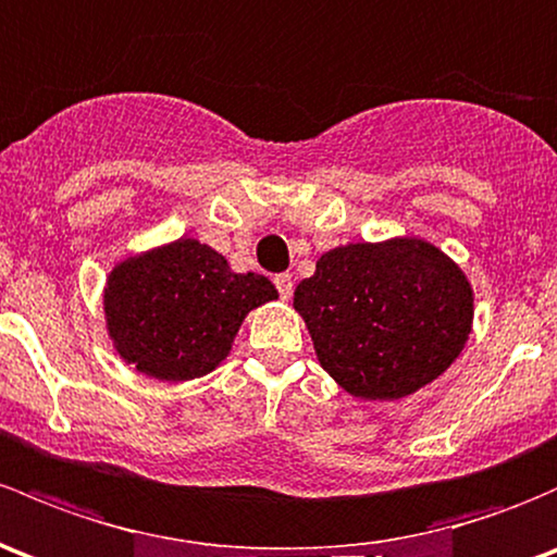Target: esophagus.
<instances>
[{
	"label": "esophagus",
	"instance_id": "1",
	"mask_svg": "<svg viewBox=\"0 0 557 557\" xmlns=\"http://www.w3.org/2000/svg\"><path fill=\"white\" fill-rule=\"evenodd\" d=\"M274 285H277L280 298H285V301H288V298L294 296V277H290L288 272L277 274V277H274Z\"/></svg>",
	"mask_w": 557,
	"mask_h": 557
}]
</instances>
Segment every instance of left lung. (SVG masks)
<instances>
[{
    "mask_svg": "<svg viewBox=\"0 0 557 557\" xmlns=\"http://www.w3.org/2000/svg\"><path fill=\"white\" fill-rule=\"evenodd\" d=\"M294 307L320 366L362 400H400L435 382L472 327L465 272L419 237L327 250Z\"/></svg>",
    "mask_w": 557,
    "mask_h": 557,
    "instance_id": "8db88e82",
    "label": "left lung"
}]
</instances>
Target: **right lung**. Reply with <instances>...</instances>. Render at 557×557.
<instances>
[{"label": "right lung", "instance_id": "obj_1", "mask_svg": "<svg viewBox=\"0 0 557 557\" xmlns=\"http://www.w3.org/2000/svg\"><path fill=\"white\" fill-rule=\"evenodd\" d=\"M272 298L263 274L232 272L210 245L181 237L116 263L103 312L122 360L160 382H186L213 371L245 314Z\"/></svg>", "mask_w": 557, "mask_h": 557}]
</instances>
